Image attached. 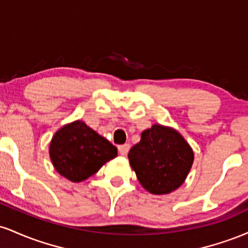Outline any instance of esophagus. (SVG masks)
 <instances>
[{
    "label": "esophagus",
    "instance_id": "34e87169",
    "mask_svg": "<svg viewBox=\"0 0 248 248\" xmlns=\"http://www.w3.org/2000/svg\"><path fill=\"white\" fill-rule=\"evenodd\" d=\"M118 149H119V153H120L121 155H127L128 152H129V149H130V146L128 143L121 144V146L118 147Z\"/></svg>",
    "mask_w": 248,
    "mask_h": 248
}]
</instances>
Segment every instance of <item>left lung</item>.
Returning a JSON list of instances; mask_svg holds the SVG:
<instances>
[{"label":"left lung","mask_w":248,"mask_h":248,"mask_svg":"<svg viewBox=\"0 0 248 248\" xmlns=\"http://www.w3.org/2000/svg\"><path fill=\"white\" fill-rule=\"evenodd\" d=\"M141 186L154 195H167L186 181L193 152L173 128L154 124L141 134V141L128 153Z\"/></svg>","instance_id":"8db88e82"}]
</instances>
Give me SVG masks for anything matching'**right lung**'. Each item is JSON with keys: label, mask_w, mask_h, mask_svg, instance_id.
<instances>
[{"label": "right lung", "mask_w": 248, "mask_h": 248, "mask_svg": "<svg viewBox=\"0 0 248 248\" xmlns=\"http://www.w3.org/2000/svg\"><path fill=\"white\" fill-rule=\"evenodd\" d=\"M116 156V147L80 120L62 127L50 143L55 169L75 183L94 175Z\"/></svg>", "instance_id": "obj_1"}]
</instances>
